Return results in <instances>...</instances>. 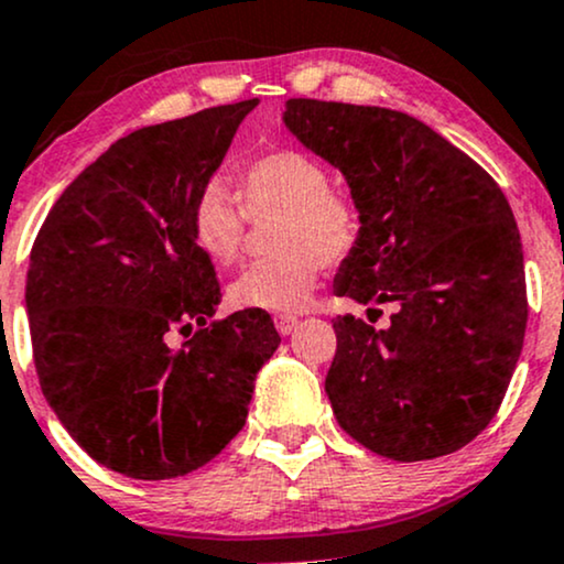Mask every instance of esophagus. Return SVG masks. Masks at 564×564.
I'll return each mask as SVG.
<instances>
[{
  "instance_id": "34e87169",
  "label": "esophagus",
  "mask_w": 564,
  "mask_h": 564,
  "mask_svg": "<svg viewBox=\"0 0 564 564\" xmlns=\"http://www.w3.org/2000/svg\"><path fill=\"white\" fill-rule=\"evenodd\" d=\"M296 326H300V318H294V315H278L275 318V328L281 336L294 334Z\"/></svg>"
}]
</instances>
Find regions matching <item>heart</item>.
Here are the masks:
<instances>
[{"mask_svg":"<svg viewBox=\"0 0 564 564\" xmlns=\"http://www.w3.org/2000/svg\"><path fill=\"white\" fill-rule=\"evenodd\" d=\"M249 217H278L273 246L281 254L251 264L230 283L228 300L238 310L296 313L323 264L345 260L360 238L358 204L328 185L326 166L302 151H275L246 164L238 196L219 180L206 185L193 204V238L212 262L230 268L243 254Z\"/></svg>","mask_w":564,"mask_h":564,"instance_id":"obj_1","label":"heart"}]
</instances>
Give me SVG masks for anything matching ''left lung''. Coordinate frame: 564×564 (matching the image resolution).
<instances>
[{
    "label": "left lung",
    "instance_id": "obj_1",
    "mask_svg": "<svg viewBox=\"0 0 564 564\" xmlns=\"http://www.w3.org/2000/svg\"><path fill=\"white\" fill-rule=\"evenodd\" d=\"M283 124L345 174L360 209L336 294L394 304L387 328L334 321L326 394L336 422L394 462L464 448L496 416L525 339V268L507 196L443 134L392 108L294 97Z\"/></svg>",
    "mask_w": 564,
    "mask_h": 564
}]
</instances>
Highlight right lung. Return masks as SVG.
Instances as JSON below:
<instances>
[{
  "mask_svg": "<svg viewBox=\"0 0 564 564\" xmlns=\"http://www.w3.org/2000/svg\"><path fill=\"white\" fill-rule=\"evenodd\" d=\"M257 102L116 140L63 191L31 249L25 313L44 398L97 464L134 480L212 462L281 345L264 310L212 323L223 294L191 223ZM193 327L183 350L169 345Z\"/></svg>",
  "mask_w": 564,
  "mask_h": 564,
  "instance_id": "right-lung-1",
  "label": "right lung"
}]
</instances>
